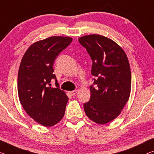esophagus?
<instances>
[{
    "mask_svg": "<svg viewBox=\"0 0 154 154\" xmlns=\"http://www.w3.org/2000/svg\"><path fill=\"white\" fill-rule=\"evenodd\" d=\"M77 93V90H75V91H70L69 92V94L71 96H74L76 95V93Z\"/></svg>",
    "mask_w": 154,
    "mask_h": 154,
    "instance_id": "1",
    "label": "esophagus"
}]
</instances>
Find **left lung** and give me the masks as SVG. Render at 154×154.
<instances>
[{"mask_svg": "<svg viewBox=\"0 0 154 154\" xmlns=\"http://www.w3.org/2000/svg\"><path fill=\"white\" fill-rule=\"evenodd\" d=\"M79 42L93 61L91 98L84 104L86 116L104 125L118 117L128 102L131 74L127 54L113 41L104 36H82Z\"/></svg>", "mask_w": 154, "mask_h": 154, "instance_id": "left-lung-1", "label": "left lung"}]
</instances>
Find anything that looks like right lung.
<instances>
[{
    "instance_id": "add662e5",
    "label": "right lung",
    "mask_w": 154,
    "mask_h": 154,
    "mask_svg": "<svg viewBox=\"0 0 154 154\" xmlns=\"http://www.w3.org/2000/svg\"><path fill=\"white\" fill-rule=\"evenodd\" d=\"M72 41L70 37L52 36L34 43L20 64L17 82L20 102L33 120L45 127L56 125L65 113L68 97L59 88L53 65ZM53 80L54 88L51 86Z\"/></svg>"
}]
</instances>
